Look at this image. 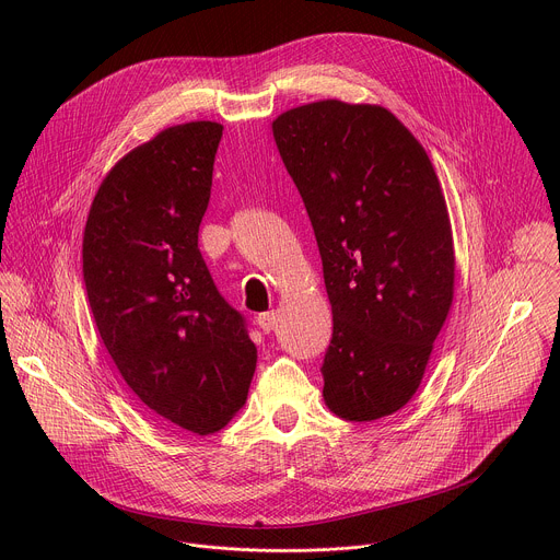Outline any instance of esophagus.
<instances>
[{
	"mask_svg": "<svg viewBox=\"0 0 560 560\" xmlns=\"http://www.w3.org/2000/svg\"><path fill=\"white\" fill-rule=\"evenodd\" d=\"M257 326H259L264 332L275 330V326H277V312H275V310L261 312V314L257 316Z\"/></svg>",
	"mask_w": 560,
	"mask_h": 560,
	"instance_id": "34e87169",
	"label": "esophagus"
}]
</instances>
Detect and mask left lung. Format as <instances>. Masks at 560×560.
<instances>
[{"label": "left lung", "mask_w": 560, "mask_h": 560, "mask_svg": "<svg viewBox=\"0 0 560 560\" xmlns=\"http://www.w3.org/2000/svg\"><path fill=\"white\" fill-rule=\"evenodd\" d=\"M307 210L332 305L324 398L376 421L417 392L454 292L445 197L423 145L381 106L337 100L272 124Z\"/></svg>", "instance_id": "left-lung-1"}]
</instances>
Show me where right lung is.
Masks as SVG:
<instances>
[{"label":"right lung","instance_id":"obj_1","mask_svg":"<svg viewBox=\"0 0 560 560\" xmlns=\"http://www.w3.org/2000/svg\"><path fill=\"white\" fill-rule=\"evenodd\" d=\"M223 126L192 121L128 152L100 186L84 232V283L100 337L159 419L219 432L257 365L246 316L199 250Z\"/></svg>","mask_w":560,"mask_h":560}]
</instances>
